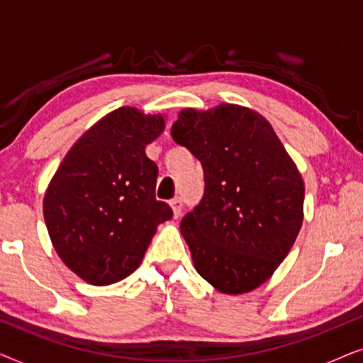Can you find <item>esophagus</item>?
<instances>
[{"label":"esophagus","mask_w":363,"mask_h":363,"mask_svg":"<svg viewBox=\"0 0 363 363\" xmlns=\"http://www.w3.org/2000/svg\"><path fill=\"white\" fill-rule=\"evenodd\" d=\"M172 205V210H173V216L175 218H180L182 216V210H183V200L182 196H175L173 200L170 201Z\"/></svg>","instance_id":"obj_1"}]
</instances>
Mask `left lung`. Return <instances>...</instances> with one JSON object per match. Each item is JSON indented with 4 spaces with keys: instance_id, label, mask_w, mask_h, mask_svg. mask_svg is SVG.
I'll list each match as a JSON object with an SVG mask.
<instances>
[{
    "instance_id": "obj_1",
    "label": "left lung",
    "mask_w": 363,
    "mask_h": 363,
    "mask_svg": "<svg viewBox=\"0 0 363 363\" xmlns=\"http://www.w3.org/2000/svg\"><path fill=\"white\" fill-rule=\"evenodd\" d=\"M172 137L201 162L205 173L201 201L180 226L196 271L225 294L256 289L299 235L301 173L271 123L241 106L185 108Z\"/></svg>"
}]
</instances>
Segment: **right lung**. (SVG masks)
Segmentation results:
<instances>
[{
    "label": "right lung",
    "mask_w": 363,
    "mask_h": 363,
    "mask_svg": "<svg viewBox=\"0 0 363 363\" xmlns=\"http://www.w3.org/2000/svg\"><path fill=\"white\" fill-rule=\"evenodd\" d=\"M162 116L121 107L67 152L44 196V221L69 269L94 286L130 276L172 208L155 198L157 163L145 147L160 135Z\"/></svg>",
    "instance_id": "right-lung-1"
}]
</instances>
